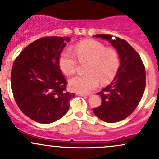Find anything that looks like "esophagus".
Masks as SVG:
<instances>
[{"mask_svg": "<svg viewBox=\"0 0 159 159\" xmlns=\"http://www.w3.org/2000/svg\"><path fill=\"white\" fill-rule=\"evenodd\" d=\"M77 96H84V97H86V96H88L89 95H87V94H84V93H77Z\"/></svg>", "mask_w": 159, "mask_h": 159, "instance_id": "1", "label": "esophagus"}]
</instances>
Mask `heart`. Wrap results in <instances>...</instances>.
<instances>
[{
  "label": "heart",
  "instance_id": "b5f03b06",
  "mask_svg": "<svg viewBox=\"0 0 159 159\" xmlns=\"http://www.w3.org/2000/svg\"><path fill=\"white\" fill-rule=\"evenodd\" d=\"M81 62L89 61L86 75H78L69 81L70 88L80 93H89L97 88L100 81L103 84L112 81L120 66V58L117 50L106 47L96 40H85L78 43L75 52L70 48L63 50L59 58V65L65 75L70 76L76 72L77 58Z\"/></svg>",
  "mask_w": 159,
  "mask_h": 159
}]
</instances>
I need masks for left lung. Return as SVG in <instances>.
<instances>
[{
  "label": "left lung",
  "mask_w": 159,
  "mask_h": 159,
  "mask_svg": "<svg viewBox=\"0 0 159 159\" xmlns=\"http://www.w3.org/2000/svg\"><path fill=\"white\" fill-rule=\"evenodd\" d=\"M107 40L118 52L120 66L112 82L98 93L102 98L94 115L108 123L118 122L133 113L143 96L146 84L145 67L140 56L125 40L112 39V35L97 34Z\"/></svg>",
  "instance_id": "8db88e82"
}]
</instances>
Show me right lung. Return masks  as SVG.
<instances>
[{
  "instance_id": "right-lung-1",
  "label": "right lung",
  "mask_w": 159,
  "mask_h": 159,
  "mask_svg": "<svg viewBox=\"0 0 159 159\" xmlns=\"http://www.w3.org/2000/svg\"><path fill=\"white\" fill-rule=\"evenodd\" d=\"M66 37H46L26 46L15 60L11 85L15 100L24 115L34 121L49 124L67 112L75 93L66 91V80L59 58Z\"/></svg>"
}]
</instances>
